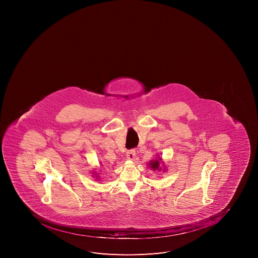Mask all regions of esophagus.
I'll return each instance as SVG.
<instances>
[{
  "label": "esophagus",
  "instance_id": "1",
  "mask_svg": "<svg viewBox=\"0 0 258 258\" xmlns=\"http://www.w3.org/2000/svg\"><path fill=\"white\" fill-rule=\"evenodd\" d=\"M126 156H127V159H130V160H134V158H135L136 156L135 150H134V149L128 150L127 154H126Z\"/></svg>",
  "mask_w": 258,
  "mask_h": 258
}]
</instances>
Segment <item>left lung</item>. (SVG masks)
Wrapping results in <instances>:
<instances>
[{"instance_id":"obj_1","label":"left lung","mask_w":258,"mask_h":258,"mask_svg":"<svg viewBox=\"0 0 258 258\" xmlns=\"http://www.w3.org/2000/svg\"><path fill=\"white\" fill-rule=\"evenodd\" d=\"M162 159H161L160 157H158V159H156V160L150 161V163H149V167L153 170H161L160 164L161 162H162ZM163 171H165V167H164V170Z\"/></svg>"}]
</instances>
